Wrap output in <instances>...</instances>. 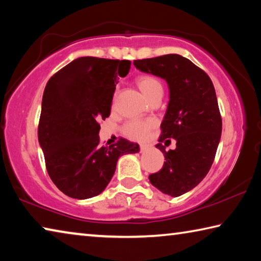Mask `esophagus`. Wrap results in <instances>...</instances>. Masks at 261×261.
Returning <instances> with one entry per match:
<instances>
[{
  "label": "esophagus",
  "mask_w": 261,
  "mask_h": 261,
  "mask_svg": "<svg viewBox=\"0 0 261 261\" xmlns=\"http://www.w3.org/2000/svg\"><path fill=\"white\" fill-rule=\"evenodd\" d=\"M149 149V145H140V152L144 153V152H147Z\"/></svg>",
  "instance_id": "34e87169"
}]
</instances>
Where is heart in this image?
<instances>
[{
  "mask_svg": "<svg viewBox=\"0 0 261 261\" xmlns=\"http://www.w3.org/2000/svg\"><path fill=\"white\" fill-rule=\"evenodd\" d=\"M137 85L146 98L149 100L154 95L162 94V83L156 77L151 74H143L136 79ZM155 124L153 120H132L123 126V132L130 139L141 140L146 138L152 127Z\"/></svg>",
  "mask_w": 261,
  "mask_h": 261,
  "instance_id": "b5f03b06",
  "label": "heart"
}]
</instances>
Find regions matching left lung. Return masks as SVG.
Returning a JSON list of instances; mask_svg holds the SVG:
<instances>
[{
  "instance_id": "8db88e82",
  "label": "left lung",
  "mask_w": 261,
  "mask_h": 261,
  "mask_svg": "<svg viewBox=\"0 0 261 261\" xmlns=\"http://www.w3.org/2000/svg\"><path fill=\"white\" fill-rule=\"evenodd\" d=\"M134 64L165 79L169 87L160 143L155 145L166 162L148 176L149 182L171 197L182 196L205 178L220 143L222 120L213 83L204 70L177 54L136 60ZM168 138L176 140V148L167 152L161 143Z\"/></svg>"
}]
</instances>
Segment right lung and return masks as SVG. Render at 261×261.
<instances>
[{
  "label": "right lung",
  "instance_id": "add662e5",
  "mask_svg": "<svg viewBox=\"0 0 261 261\" xmlns=\"http://www.w3.org/2000/svg\"><path fill=\"white\" fill-rule=\"evenodd\" d=\"M131 62L79 57L50 77L42 96L38 126L46 168L57 188L74 199L100 194L116 169L118 158L137 153L139 145L120 138L100 145L101 120L110 115L118 77Z\"/></svg>",
  "mask_w": 261,
  "mask_h": 261
}]
</instances>
